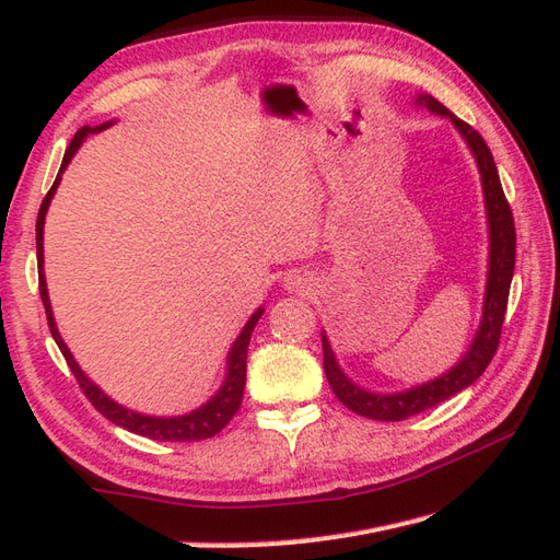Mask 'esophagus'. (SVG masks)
Wrapping results in <instances>:
<instances>
[{
	"instance_id": "34e87169",
	"label": "esophagus",
	"mask_w": 560,
	"mask_h": 560,
	"mask_svg": "<svg viewBox=\"0 0 560 560\" xmlns=\"http://www.w3.org/2000/svg\"><path fill=\"white\" fill-rule=\"evenodd\" d=\"M308 284H311L308 278L296 273V270H294V273H290V276L284 278V287H287V290H290V292H303V290H308Z\"/></svg>"
}]
</instances>
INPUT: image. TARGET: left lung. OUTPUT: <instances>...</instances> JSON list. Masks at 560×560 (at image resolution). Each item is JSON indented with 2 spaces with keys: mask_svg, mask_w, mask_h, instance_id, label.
Listing matches in <instances>:
<instances>
[{
  "mask_svg": "<svg viewBox=\"0 0 560 560\" xmlns=\"http://www.w3.org/2000/svg\"><path fill=\"white\" fill-rule=\"evenodd\" d=\"M416 107H425L428 112L444 116L460 132V138L469 147L474 161H477L481 175V191H483V208H486V224H488V273H486V292H483V311L479 329L474 334L467 352L455 362L442 376H436L428 383L413 385L399 393H371V389L354 383L346 376V371L338 364L334 348L327 338V331H322V352H325V374L334 389L338 401H343L350 411L371 420L397 422L432 409V406L446 401L457 395L460 389L469 387L477 381L500 343L502 319L506 311V299H510V287L514 278L516 264V229L510 202L504 198L498 167L493 154L486 147L481 135L469 124L460 121L453 112H448L439 100L428 93H418L413 97Z\"/></svg>",
  "mask_w": 560,
  "mask_h": 560,
  "instance_id": "1",
  "label": "left lung"
}]
</instances>
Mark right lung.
Segmentation results:
<instances>
[{"mask_svg": "<svg viewBox=\"0 0 560 560\" xmlns=\"http://www.w3.org/2000/svg\"><path fill=\"white\" fill-rule=\"evenodd\" d=\"M114 121L107 124H100V126H83L77 130L74 140L70 142L65 151V159L60 165V173L50 186V191L46 194L42 208H39V217H37V264H39V294L44 301V308H46V319H48V327L50 334H54L56 343L60 348V352L65 354L67 364H70L74 378L79 381L81 389L86 393V397L91 399V404L95 409L103 413L107 420H112L114 425L124 428L128 432L135 434H142L149 439H156V442H200V439H210L217 432H222L226 428V422L235 416V411L241 409V401H243V393H245V376H247V346H249V338L254 327H257L259 317L264 315V306H259L249 315V319L245 322L243 331L235 338L231 350H229V358H226V376L219 385L217 393L206 401L200 404L198 409L189 411V413H182V416H149V413H140V411H132L128 406L114 401L103 387L95 385L89 376L86 371L79 366V362L74 360V354L67 348V343L62 341V336L58 331L56 325V317H54V308H50V299H48V290H46V276H44V224H46V212L50 200H54L56 191H58V184L62 179V173L67 171V165L74 159V154L79 151V147L83 144V140L89 138L93 132H100L109 128Z\"/></svg>", "mask_w": 560, "mask_h": 560, "instance_id": "1", "label": "right lung"}]
</instances>
